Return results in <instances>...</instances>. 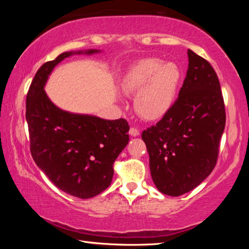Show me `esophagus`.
<instances>
[{
  "label": "esophagus",
  "mask_w": 249,
  "mask_h": 249,
  "mask_svg": "<svg viewBox=\"0 0 249 249\" xmlns=\"http://www.w3.org/2000/svg\"><path fill=\"white\" fill-rule=\"evenodd\" d=\"M129 134H130V136L136 137V136H138V135H140V130H138L137 128H135V127H130Z\"/></svg>",
  "instance_id": "obj_1"
}]
</instances>
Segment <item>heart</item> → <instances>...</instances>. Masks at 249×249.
<instances>
[{
    "label": "heart",
    "mask_w": 249,
    "mask_h": 249,
    "mask_svg": "<svg viewBox=\"0 0 249 249\" xmlns=\"http://www.w3.org/2000/svg\"><path fill=\"white\" fill-rule=\"evenodd\" d=\"M181 80V71L175 62L158 58H145L130 67L123 81L126 93H137L135 109L147 121H156L174 104Z\"/></svg>",
    "instance_id": "heart-1"
}]
</instances>
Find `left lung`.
Listing matches in <instances>:
<instances>
[{"mask_svg": "<svg viewBox=\"0 0 249 249\" xmlns=\"http://www.w3.org/2000/svg\"><path fill=\"white\" fill-rule=\"evenodd\" d=\"M188 58L178 99L157 124L142 134L154 183L171 196L193 190L212 172L226 121L213 67L190 49Z\"/></svg>", "mask_w": 249, "mask_h": 249, "instance_id": "obj_1", "label": "left lung"}]
</instances>
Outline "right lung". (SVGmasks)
<instances>
[{"instance_id": "1", "label": "right lung", "mask_w": 249, "mask_h": 249, "mask_svg": "<svg viewBox=\"0 0 249 249\" xmlns=\"http://www.w3.org/2000/svg\"><path fill=\"white\" fill-rule=\"evenodd\" d=\"M100 52H66L45 62L26 96L34 161L57 188L80 199L98 196L111 184L113 163L128 144L129 125L124 119L109 121L64 111L49 100L44 88L54 67L65 58Z\"/></svg>"}]
</instances>
